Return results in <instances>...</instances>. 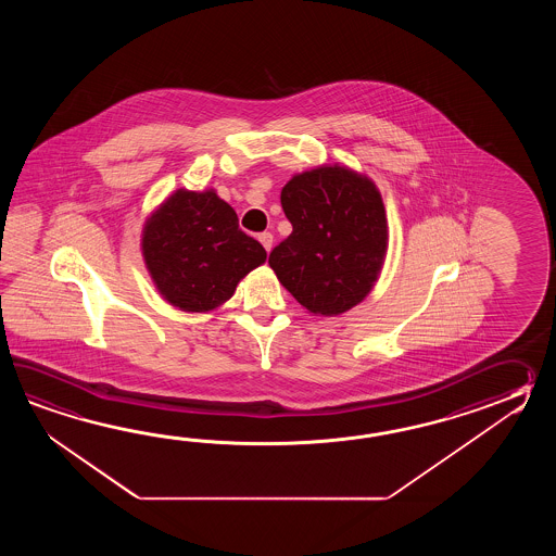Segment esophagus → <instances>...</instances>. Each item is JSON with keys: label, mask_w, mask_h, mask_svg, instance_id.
<instances>
[{"label": "esophagus", "mask_w": 556, "mask_h": 556, "mask_svg": "<svg viewBox=\"0 0 556 556\" xmlns=\"http://www.w3.org/2000/svg\"><path fill=\"white\" fill-rule=\"evenodd\" d=\"M258 240H261L262 247L266 249V252H270V250H273L274 237L270 235V232H262L261 237H258Z\"/></svg>", "instance_id": "34e87169"}]
</instances>
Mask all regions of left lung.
<instances>
[{"label":"left lung","mask_w":556,"mask_h":556,"mask_svg":"<svg viewBox=\"0 0 556 556\" xmlns=\"http://www.w3.org/2000/svg\"><path fill=\"white\" fill-rule=\"evenodd\" d=\"M292 235L268 264L314 316H340L378 282L388 254V216L371 178L343 165L298 173L280 194Z\"/></svg>","instance_id":"8db88e82"}]
</instances>
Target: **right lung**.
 <instances>
[{
	"instance_id": "1",
	"label": "right lung",
	"mask_w": 556,
	"mask_h": 556,
	"mask_svg": "<svg viewBox=\"0 0 556 556\" xmlns=\"http://www.w3.org/2000/svg\"><path fill=\"white\" fill-rule=\"evenodd\" d=\"M141 249L159 294L190 314L223 306L266 262L261 242L238 228L235 208L213 189L175 190L144 220Z\"/></svg>"
}]
</instances>
